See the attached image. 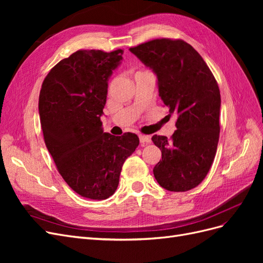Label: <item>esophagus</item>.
Masks as SVG:
<instances>
[{"label":"esophagus","instance_id":"34e87169","mask_svg":"<svg viewBox=\"0 0 263 263\" xmlns=\"http://www.w3.org/2000/svg\"><path fill=\"white\" fill-rule=\"evenodd\" d=\"M139 140L142 145H147V144H150V137L149 136H145V135H139Z\"/></svg>","mask_w":263,"mask_h":263}]
</instances>
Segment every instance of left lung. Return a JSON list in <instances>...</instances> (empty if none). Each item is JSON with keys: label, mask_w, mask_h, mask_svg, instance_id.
<instances>
[{"label": "left lung", "mask_w": 263, "mask_h": 263, "mask_svg": "<svg viewBox=\"0 0 263 263\" xmlns=\"http://www.w3.org/2000/svg\"><path fill=\"white\" fill-rule=\"evenodd\" d=\"M129 50L153 69L159 95L176 114L177 130L170 137L154 135L162 159L154 176L163 189L185 192L208 176L219 139L220 93L216 79L192 46L182 39H154Z\"/></svg>", "instance_id": "1"}]
</instances>
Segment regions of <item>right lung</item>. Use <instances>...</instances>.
<instances>
[{
    "label": "right lung",
    "mask_w": 263,
    "mask_h": 263,
    "mask_svg": "<svg viewBox=\"0 0 263 263\" xmlns=\"http://www.w3.org/2000/svg\"><path fill=\"white\" fill-rule=\"evenodd\" d=\"M123 52L78 50L49 71L39 94L46 147L67 184L90 200L115 193L122 166L139 145L133 133L113 136L102 128L107 81Z\"/></svg>",
    "instance_id": "right-lung-1"
}]
</instances>
